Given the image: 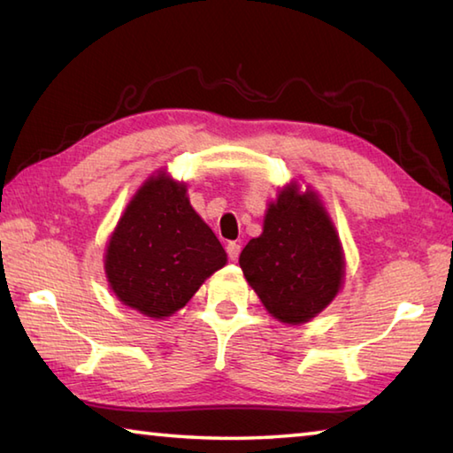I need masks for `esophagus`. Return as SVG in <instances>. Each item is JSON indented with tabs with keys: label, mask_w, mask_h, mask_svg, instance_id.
<instances>
[{
	"label": "esophagus",
	"mask_w": 453,
	"mask_h": 453,
	"mask_svg": "<svg viewBox=\"0 0 453 453\" xmlns=\"http://www.w3.org/2000/svg\"><path fill=\"white\" fill-rule=\"evenodd\" d=\"M226 251H227V257H229V259L237 261V257H240V251H242V245L237 243V242H229Z\"/></svg>",
	"instance_id": "34e87169"
}]
</instances>
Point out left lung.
<instances>
[{
    "instance_id": "1",
    "label": "left lung",
    "mask_w": 453,
    "mask_h": 453,
    "mask_svg": "<svg viewBox=\"0 0 453 453\" xmlns=\"http://www.w3.org/2000/svg\"><path fill=\"white\" fill-rule=\"evenodd\" d=\"M240 267L271 317L303 325L331 305L344 281V251L319 194L291 180L269 202L263 232Z\"/></svg>"
}]
</instances>
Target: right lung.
I'll use <instances>...</instances> for the list:
<instances>
[{"label":"right lung","instance_id":"1","mask_svg":"<svg viewBox=\"0 0 453 453\" xmlns=\"http://www.w3.org/2000/svg\"><path fill=\"white\" fill-rule=\"evenodd\" d=\"M227 263L216 234L196 213L184 182L158 170L122 211L104 251L117 299L144 317L166 319Z\"/></svg>","mask_w":453,"mask_h":453}]
</instances>
